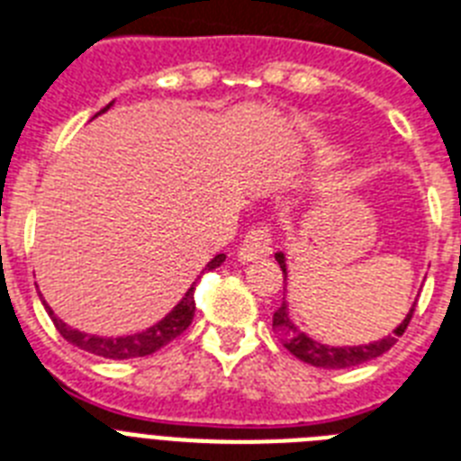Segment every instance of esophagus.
<instances>
[{
	"label": "esophagus",
	"mask_w": 461,
	"mask_h": 461,
	"mask_svg": "<svg viewBox=\"0 0 461 461\" xmlns=\"http://www.w3.org/2000/svg\"><path fill=\"white\" fill-rule=\"evenodd\" d=\"M269 253H272V239H269V230L263 224L253 227L237 249V258L241 263L263 260V258H269Z\"/></svg>",
	"instance_id": "1"
}]
</instances>
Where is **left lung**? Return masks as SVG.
<instances>
[{
  "label": "left lung",
  "mask_w": 461,
  "mask_h": 461,
  "mask_svg": "<svg viewBox=\"0 0 461 461\" xmlns=\"http://www.w3.org/2000/svg\"><path fill=\"white\" fill-rule=\"evenodd\" d=\"M275 258L279 267H282L284 282H286V256L279 250V253H275ZM414 308H417V301H414V305L405 315V320L393 329V334H388L386 339L374 340V343H362V346H327V343H320V340H315L312 336L301 331L291 321L286 301H282V308L276 310L275 317H272V329H275L276 339L282 340V346L291 355H295L298 360L308 362L312 366H321V369H348V366L365 365V362L374 360V357H379L386 350H391L395 346L398 336L405 334L407 324H410V320L414 315Z\"/></svg>",
  "instance_id": "left-lung-1"
}]
</instances>
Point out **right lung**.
<instances>
[{
	"label": "right lung",
	"instance_id": "right-lung-1",
	"mask_svg": "<svg viewBox=\"0 0 461 461\" xmlns=\"http://www.w3.org/2000/svg\"><path fill=\"white\" fill-rule=\"evenodd\" d=\"M111 106H113V101H111L106 108H101L99 113L108 111ZM224 258H227L224 253L212 258L211 263L205 265L203 272H211V269L220 267V265L224 263ZM203 272H201V275H203ZM196 282L186 289V294L182 295V301H179L177 305H175L166 317H163V320L156 321L153 327H149L146 331H140V334L118 336V339L85 334V331L70 329L66 321L59 320V317L54 315V310L49 308L44 298H42V305L49 312V317H51V321H54V327L59 329V334L68 340V343L80 348V350H87V353L99 355V357H108V360H132V357H144V355L156 353V350L167 346L170 340H175L177 336H182L186 329H189V324H192L194 320V310H196V303H194V289H196Z\"/></svg>",
	"mask_w": 461,
	"mask_h": 461
}]
</instances>
